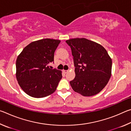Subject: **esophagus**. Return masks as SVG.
I'll list each match as a JSON object with an SVG mask.
<instances>
[{"label": "esophagus", "instance_id": "34e87169", "mask_svg": "<svg viewBox=\"0 0 131 131\" xmlns=\"http://www.w3.org/2000/svg\"><path fill=\"white\" fill-rule=\"evenodd\" d=\"M63 72L65 73H68L69 72L68 70H63Z\"/></svg>", "mask_w": 131, "mask_h": 131}]
</instances>
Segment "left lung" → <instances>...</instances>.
I'll return each instance as SVG.
<instances>
[{
  "mask_svg": "<svg viewBox=\"0 0 131 131\" xmlns=\"http://www.w3.org/2000/svg\"><path fill=\"white\" fill-rule=\"evenodd\" d=\"M72 50L76 76L70 84L84 96L96 95L107 85L112 75V61L100 44L85 38L67 40Z\"/></svg>",
  "mask_w": 131,
  "mask_h": 131,
  "instance_id": "obj_1",
  "label": "left lung"
}]
</instances>
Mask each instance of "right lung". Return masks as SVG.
<instances>
[{
    "label": "right lung",
    "instance_id": "1",
    "mask_svg": "<svg viewBox=\"0 0 131 131\" xmlns=\"http://www.w3.org/2000/svg\"><path fill=\"white\" fill-rule=\"evenodd\" d=\"M61 40L44 39L31 42L16 61V79L24 92L39 98L54 93L62 77V71L51 69L54 52Z\"/></svg>",
    "mask_w": 131,
    "mask_h": 131
}]
</instances>
